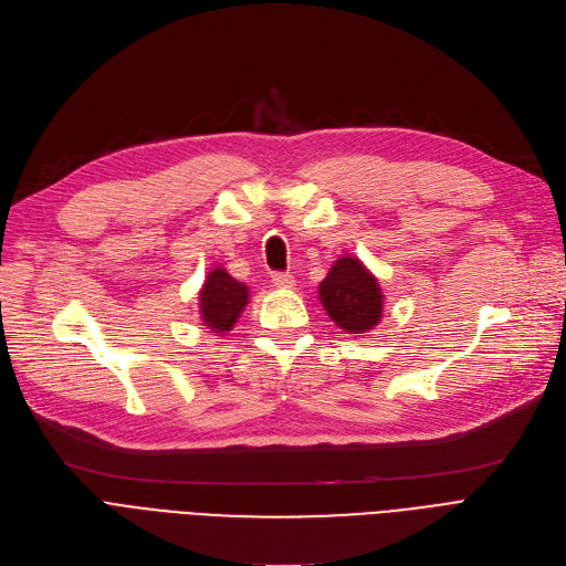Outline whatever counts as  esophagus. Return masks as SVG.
Returning <instances> with one entry per match:
<instances>
[{
  "label": "esophagus",
  "instance_id": "34e87169",
  "mask_svg": "<svg viewBox=\"0 0 566 566\" xmlns=\"http://www.w3.org/2000/svg\"><path fill=\"white\" fill-rule=\"evenodd\" d=\"M271 277H273V284L277 289H293L295 286V280H293L291 273H273Z\"/></svg>",
  "mask_w": 566,
  "mask_h": 566
}]
</instances>
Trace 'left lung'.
Masks as SVG:
<instances>
[{
  "label": "left lung",
  "instance_id": "1",
  "mask_svg": "<svg viewBox=\"0 0 566 566\" xmlns=\"http://www.w3.org/2000/svg\"><path fill=\"white\" fill-rule=\"evenodd\" d=\"M318 293L325 312L346 333H367L380 321V286L358 259L344 256L335 261Z\"/></svg>",
  "mask_w": 566,
  "mask_h": 566
}]
</instances>
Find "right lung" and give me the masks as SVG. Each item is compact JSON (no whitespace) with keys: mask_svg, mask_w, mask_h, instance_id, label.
Returning a JSON list of instances; mask_svg holds the SVG:
<instances>
[{"mask_svg":"<svg viewBox=\"0 0 566 566\" xmlns=\"http://www.w3.org/2000/svg\"><path fill=\"white\" fill-rule=\"evenodd\" d=\"M199 301L203 323L211 325L216 333H227L248 305V286L233 280L222 268H216L208 275Z\"/></svg>","mask_w":566,"mask_h":566,"instance_id":"add662e5","label":"right lung"}]
</instances>
